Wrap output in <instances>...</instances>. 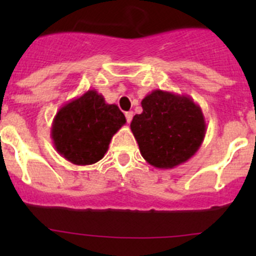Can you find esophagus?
<instances>
[{
	"mask_svg": "<svg viewBox=\"0 0 256 256\" xmlns=\"http://www.w3.org/2000/svg\"><path fill=\"white\" fill-rule=\"evenodd\" d=\"M132 116H134L132 112H125V118H126V121H128V122H131V120H132Z\"/></svg>",
	"mask_w": 256,
	"mask_h": 256,
	"instance_id": "34e87169",
	"label": "esophagus"
}]
</instances>
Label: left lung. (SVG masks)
<instances>
[{
    "label": "left lung",
    "instance_id": "8db88e82",
    "mask_svg": "<svg viewBox=\"0 0 256 256\" xmlns=\"http://www.w3.org/2000/svg\"><path fill=\"white\" fill-rule=\"evenodd\" d=\"M131 131L141 154L156 168H174L202 146L207 132L202 109L188 95L156 89L141 102Z\"/></svg>",
    "mask_w": 256,
    "mask_h": 256
}]
</instances>
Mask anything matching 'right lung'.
<instances>
[{
    "label": "right lung",
    "mask_w": 256,
    "mask_h": 256,
    "mask_svg": "<svg viewBox=\"0 0 256 256\" xmlns=\"http://www.w3.org/2000/svg\"><path fill=\"white\" fill-rule=\"evenodd\" d=\"M118 105L108 104L96 90L66 102L56 114L50 136L54 148L78 166L96 164L109 148L112 136L125 125Z\"/></svg>",
    "instance_id": "1"
}]
</instances>
